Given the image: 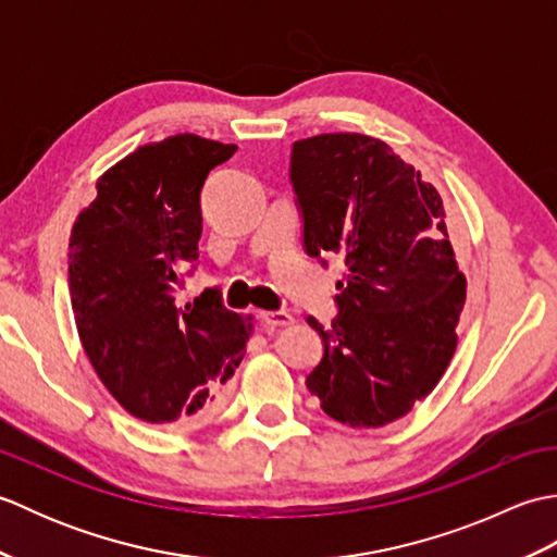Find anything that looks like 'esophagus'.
I'll use <instances>...</instances> for the list:
<instances>
[{
    "mask_svg": "<svg viewBox=\"0 0 557 557\" xmlns=\"http://www.w3.org/2000/svg\"><path fill=\"white\" fill-rule=\"evenodd\" d=\"M260 321H263L265 330H275V327L292 325L294 318L287 311H263L260 313Z\"/></svg>",
    "mask_w": 557,
    "mask_h": 557,
    "instance_id": "1",
    "label": "esophagus"
}]
</instances>
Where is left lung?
I'll return each instance as SVG.
<instances>
[{
	"instance_id": "obj_1",
	"label": "left lung",
	"mask_w": 557,
	"mask_h": 557,
	"mask_svg": "<svg viewBox=\"0 0 557 557\" xmlns=\"http://www.w3.org/2000/svg\"><path fill=\"white\" fill-rule=\"evenodd\" d=\"M306 253L339 256L337 315L306 375L321 409L351 429L405 417L441 381L457 347L467 280L433 184L363 134L297 140L289 164Z\"/></svg>"
}]
</instances>
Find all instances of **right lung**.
Returning a JSON list of instances; mask_svg holds the SVG:
<instances>
[{
  "mask_svg": "<svg viewBox=\"0 0 557 557\" xmlns=\"http://www.w3.org/2000/svg\"><path fill=\"white\" fill-rule=\"evenodd\" d=\"M236 146L180 134L134 150L98 180L69 242L81 345L112 397L148 423L206 421L242 363L248 318L220 289L182 304L203 232L200 191Z\"/></svg>",
  "mask_w": 557,
  "mask_h": 557,
  "instance_id": "add662e5",
  "label": "right lung"
}]
</instances>
